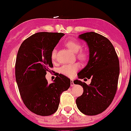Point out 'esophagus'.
I'll return each instance as SVG.
<instances>
[{"label":"esophagus","instance_id":"1","mask_svg":"<svg viewBox=\"0 0 131 131\" xmlns=\"http://www.w3.org/2000/svg\"><path fill=\"white\" fill-rule=\"evenodd\" d=\"M74 85H75V84H74V82H73V80H71V87H73Z\"/></svg>","mask_w":131,"mask_h":131}]
</instances>
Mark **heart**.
Instances as JSON below:
<instances>
[{
  "label": "heart",
  "instance_id": "b5f03b06",
  "mask_svg": "<svg viewBox=\"0 0 131 131\" xmlns=\"http://www.w3.org/2000/svg\"><path fill=\"white\" fill-rule=\"evenodd\" d=\"M65 45L66 47L73 52L74 54H76L77 58L78 59L81 61H85L88 58V54L85 51H80L82 49V45L74 40H69L65 43ZM56 57V49H53L51 52V59L52 60H54ZM79 68V66L78 64L74 65H65L60 68V72L63 75H66L69 77H72L75 75L76 72L77 71L78 69Z\"/></svg>",
  "mask_w": 131,
  "mask_h": 131
}]
</instances>
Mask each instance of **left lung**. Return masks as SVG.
<instances>
[{
    "label": "left lung",
    "instance_id": "1",
    "mask_svg": "<svg viewBox=\"0 0 131 131\" xmlns=\"http://www.w3.org/2000/svg\"><path fill=\"white\" fill-rule=\"evenodd\" d=\"M89 48V60L78 73L79 79H91L89 85L80 80L75 84L82 86L83 93L76 99L77 108L88 116L102 113L111 104L117 91L119 63L112 43L103 36L94 32L79 36Z\"/></svg>",
    "mask_w": 131,
    "mask_h": 131
}]
</instances>
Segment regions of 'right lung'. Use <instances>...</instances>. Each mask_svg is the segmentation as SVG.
Segmentation results:
<instances>
[{
  "instance_id": "add662e5",
  "label": "right lung",
  "mask_w": 131,
  "mask_h": 131,
  "mask_svg": "<svg viewBox=\"0 0 131 131\" xmlns=\"http://www.w3.org/2000/svg\"><path fill=\"white\" fill-rule=\"evenodd\" d=\"M63 33L38 32L25 39L18 51L15 79L24 104L31 112L42 116L56 112L60 95L69 89L70 79L60 74L51 84L45 78L53 67L51 52Z\"/></svg>"
}]
</instances>
